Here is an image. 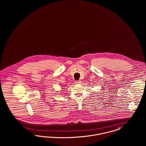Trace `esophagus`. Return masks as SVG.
I'll use <instances>...</instances> for the list:
<instances>
[{
	"instance_id": "34e87169",
	"label": "esophagus",
	"mask_w": 146,
	"mask_h": 146,
	"mask_svg": "<svg viewBox=\"0 0 146 146\" xmlns=\"http://www.w3.org/2000/svg\"><path fill=\"white\" fill-rule=\"evenodd\" d=\"M80 83H81V81H80V80L76 81V84H80Z\"/></svg>"
}]
</instances>
